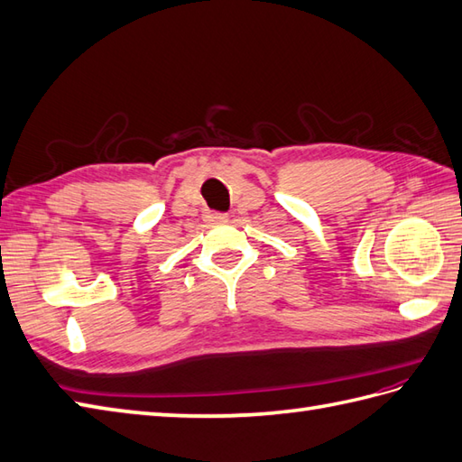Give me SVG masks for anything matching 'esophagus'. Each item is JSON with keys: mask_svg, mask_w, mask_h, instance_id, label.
Returning <instances> with one entry per match:
<instances>
[{"mask_svg": "<svg viewBox=\"0 0 462 462\" xmlns=\"http://www.w3.org/2000/svg\"><path fill=\"white\" fill-rule=\"evenodd\" d=\"M206 219L209 223H225V221L229 219V216H227V213H208Z\"/></svg>", "mask_w": 462, "mask_h": 462, "instance_id": "1", "label": "esophagus"}]
</instances>
